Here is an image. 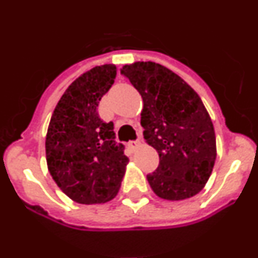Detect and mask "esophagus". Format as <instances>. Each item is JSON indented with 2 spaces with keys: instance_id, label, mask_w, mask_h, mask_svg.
<instances>
[{
  "instance_id": "34e87169",
  "label": "esophagus",
  "mask_w": 258,
  "mask_h": 258,
  "mask_svg": "<svg viewBox=\"0 0 258 258\" xmlns=\"http://www.w3.org/2000/svg\"><path fill=\"white\" fill-rule=\"evenodd\" d=\"M141 145V141L140 140H137V141H131V142L127 143V146H129V147H131L132 150H136L137 147H138V146Z\"/></svg>"
}]
</instances>
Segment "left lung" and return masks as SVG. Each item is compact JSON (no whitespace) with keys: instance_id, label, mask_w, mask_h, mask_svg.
<instances>
[{"instance_id":"obj_1","label":"left lung","mask_w":258,"mask_h":258,"mask_svg":"<svg viewBox=\"0 0 258 258\" xmlns=\"http://www.w3.org/2000/svg\"><path fill=\"white\" fill-rule=\"evenodd\" d=\"M121 75L142 95L143 136L160 159L147 174L151 188L166 200L197 195L217 155L213 124L200 97L178 75L154 61L124 66Z\"/></svg>"}]
</instances>
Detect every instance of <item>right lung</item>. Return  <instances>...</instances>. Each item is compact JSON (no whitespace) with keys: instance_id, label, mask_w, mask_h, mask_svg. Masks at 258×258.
I'll use <instances>...</instances> for the list:
<instances>
[{"instance_id":"right-lung-1","label":"right lung","mask_w":258,"mask_h":258,"mask_svg":"<svg viewBox=\"0 0 258 258\" xmlns=\"http://www.w3.org/2000/svg\"><path fill=\"white\" fill-rule=\"evenodd\" d=\"M116 66L92 68L68 86L46 134L47 169L63 192L80 204H101L117 195L129 161L116 143L113 122L98 115L112 86Z\"/></svg>"}]
</instances>
